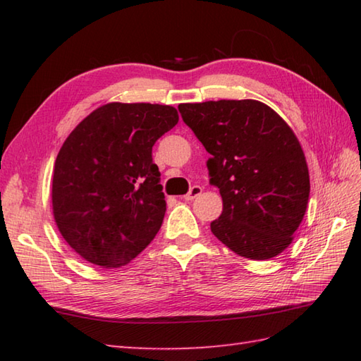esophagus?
Returning <instances> with one entry per match:
<instances>
[{"label":"esophagus","instance_id":"34e87169","mask_svg":"<svg viewBox=\"0 0 361 361\" xmlns=\"http://www.w3.org/2000/svg\"><path fill=\"white\" fill-rule=\"evenodd\" d=\"M202 190H203V189H202L200 186H192V188L189 189V192L185 195V200H188V202H192L194 198H197L198 195L202 194Z\"/></svg>","mask_w":361,"mask_h":361}]
</instances>
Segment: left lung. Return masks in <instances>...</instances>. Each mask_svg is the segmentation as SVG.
I'll use <instances>...</instances> for the list:
<instances>
[{"instance_id": "obj_1", "label": "left lung", "mask_w": 361, "mask_h": 361, "mask_svg": "<svg viewBox=\"0 0 361 361\" xmlns=\"http://www.w3.org/2000/svg\"><path fill=\"white\" fill-rule=\"evenodd\" d=\"M178 110L211 153L209 183L224 200L212 234L242 257L278 256L293 240L310 194L307 163L293 130L252 99L180 104Z\"/></svg>"}]
</instances>
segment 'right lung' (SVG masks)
<instances>
[{"label":"right lung","instance_id":"add662e5","mask_svg":"<svg viewBox=\"0 0 361 361\" xmlns=\"http://www.w3.org/2000/svg\"><path fill=\"white\" fill-rule=\"evenodd\" d=\"M176 122L171 105L111 102L66 137L54 166L52 212L80 257L118 268L157 235L166 200L152 147Z\"/></svg>","mask_w":361,"mask_h":361}]
</instances>
